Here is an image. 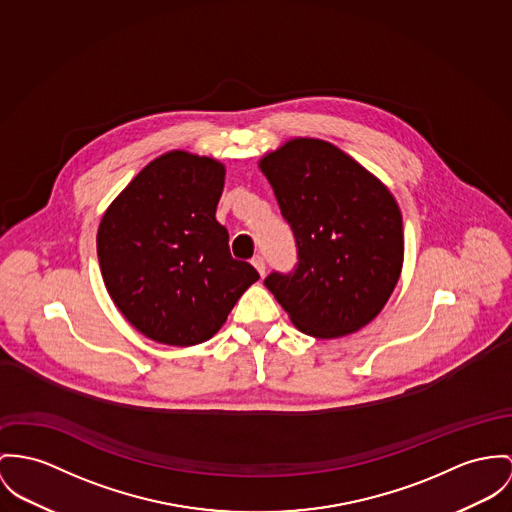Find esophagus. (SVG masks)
<instances>
[{"instance_id":"esophagus-1","label":"esophagus","mask_w":512,"mask_h":512,"mask_svg":"<svg viewBox=\"0 0 512 512\" xmlns=\"http://www.w3.org/2000/svg\"><path fill=\"white\" fill-rule=\"evenodd\" d=\"M251 265L257 269V273H259V275H265V269H267V267H265V259H263L261 255H255V257L251 259Z\"/></svg>"}]
</instances>
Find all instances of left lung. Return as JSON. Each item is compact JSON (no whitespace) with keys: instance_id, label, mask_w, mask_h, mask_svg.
Returning a JSON list of instances; mask_svg holds the SVG:
<instances>
[{"instance_id":"1","label":"left lung","mask_w":512,"mask_h":512,"mask_svg":"<svg viewBox=\"0 0 512 512\" xmlns=\"http://www.w3.org/2000/svg\"><path fill=\"white\" fill-rule=\"evenodd\" d=\"M298 245V267L265 286L306 335L337 339L380 314L403 267V220L390 189L319 138L259 159Z\"/></svg>"}]
</instances>
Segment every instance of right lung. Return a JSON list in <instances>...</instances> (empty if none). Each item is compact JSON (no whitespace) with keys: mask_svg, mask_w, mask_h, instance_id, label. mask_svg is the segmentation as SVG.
Segmentation results:
<instances>
[{"mask_svg":"<svg viewBox=\"0 0 512 512\" xmlns=\"http://www.w3.org/2000/svg\"><path fill=\"white\" fill-rule=\"evenodd\" d=\"M222 161L171 150L150 161L105 210L97 255L120 314L148 339H212L259 273L230 253L216 220Z\"/></svg>","mask_w":512,"mask_h":512,"instance_id":"1","label":"right lung"}]
</instances>
